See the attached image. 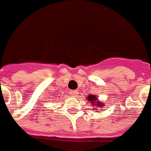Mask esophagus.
<instances>
[{"mask_svg":"<svg viewBox=\"0 0 151 151\" xmlns=\"http://www.w3.org/2000/svg\"><path fill=\"white\" fill-rule=\"evenodd\" d=\"M78 93H78L77 90H73L70 92V94L72 95L73 97H75V98H76V97H77Z\"/></svg>","mask_w":151,"mask_h":151,"instance_id":"34e87169","label":"esophagus"}]
</instances>
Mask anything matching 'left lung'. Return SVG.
Returning a JSON list of instances; mask_svg holds the SVG:
<instances>
[{"label":"left lung","instance_id":"8db88e82","mask_svg":"<svg viewBox=\"0 0 151 151\" xmlns=\"http://www.w3.org/2000/svg\"><path fill=\"white\" fill-rule=\"evenodd\" d=\"M88 100L91 101L92 106H94L93 110H98V108H103L104 107V105L102 102H99L98 101V98L95 96V95H88Z\"/></svg>","mask_w":151,"mask_h":151}]
</instances>
